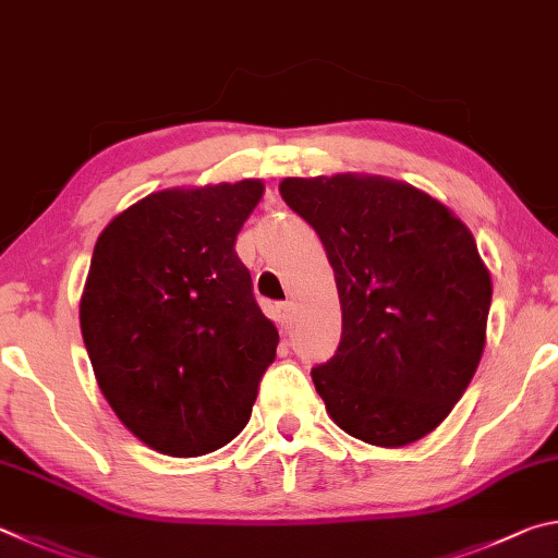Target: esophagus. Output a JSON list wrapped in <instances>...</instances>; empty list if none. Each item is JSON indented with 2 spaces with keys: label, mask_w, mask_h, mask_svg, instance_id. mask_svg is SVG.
Returning <instances> with one entry per match:
<instances>
[{
  "label": "esophagus",
  "mask_w": 558,
  "mask_h": 558,
  "mask_svg": "<svg viewBox=\"0 0 558 558\" xmlns=\"http://www.w3.org/2000/svg\"><path fill=\"white\" fill-rule=\"evenodd\" d=\"M274 316H277L279 328L287 330L291 326V304H289V301H281V304L274 306Z\"/></svg>",
  "instance_id": "34e87169"
}]
</instances>
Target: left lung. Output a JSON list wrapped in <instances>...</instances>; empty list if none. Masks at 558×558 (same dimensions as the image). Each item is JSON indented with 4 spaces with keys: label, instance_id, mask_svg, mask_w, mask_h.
<instances>
[{
    "label": "left lung",
    "instance_id": "8db88e82",
    "mask_svg": "<svg viewBox=\"0 0 558 558\" xmlns=\"http://www.w3.org/2000/svg\"><path fill=\"white\" fill-rule=\"evenodd\" d=\"M279 193L336 274L343 333L311 369L330 418L373 446L418 441L483 357L493 281L471 230L432 195L379 175L284 179Z\"/></svg>",
    "mask_w": 558,
    "mask_h": 558
}]
</instances>
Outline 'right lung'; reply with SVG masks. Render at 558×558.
Returning a JSON list of instances; mask_svg holds the SVG:
<instances>
[{"label":"right lung","mask_w":558,"mask_h":558,"mask_svg":"<svg viewBox=\"0 0 558 558\" xmlns=\"http://www.w3.org/2000/svg\"><path fill=\"white\" fill-rule=\"evenodd\" d=\"M262 181L146 195L97 238L81 330L97 385L154 451L193 458L250 422L279 333L234 252Z\"/></svg>","instance_id":"obj_1"}]
</instances>
